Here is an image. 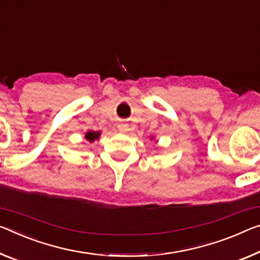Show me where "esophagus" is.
Segmentation results:
<instances>
[{
    "mask_svg": "<svg viewBox=\"0 0 260 260\" xmlns=\"http://www.w3.org/2000/svg\"><path fill=\"white\" fill-rule=\"evenodd\" d=\"M118 127H119V129H120L121 132L128 131V127H127V125H122V123H121V125H119Z\"/></svg>",
    "mask_w": 260,
    "mask_h": 260,
    "instance_id": "esophagus-1",
    "label": "esophagus"
}]
</instances>
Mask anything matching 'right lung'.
<instances>
[{"mask_svg":"<svg viewBox=\"0 0 260 260\" xmlns=\"http://www.w3.org/2000/svg\"><path fill=\"white\" fill-rule=\"evenodd\" d=\"M98 137H100V132H98V133H94V132H88V133H86V135H85L86 140H89L90 142H92L93 140L97 139Z\"/></svg>","mask_w":260,"mask_h":260,"instance_id":"right-lung-1","label":"right lung"}]
</instances>
